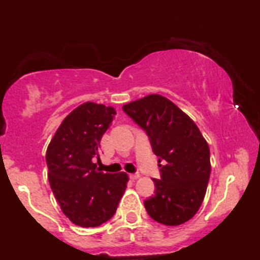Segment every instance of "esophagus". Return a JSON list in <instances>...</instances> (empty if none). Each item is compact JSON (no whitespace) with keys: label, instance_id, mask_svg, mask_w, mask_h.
<instances>
[{"label":"esophagus","instance_id":"esophagus-1","mask_svg":"<svg viewBox=\"0 0 260 260\" xmlns=\"http://www.w3.org/2000/svg\"><path fill=\"white\" fill-rule=\"evenodd\" d=\"M139 177H140L139 174H131V175H129V178H131V180H133V181L138 180Z\"/></svg>","mask_w":260,"mask_h":260}]
</instances>
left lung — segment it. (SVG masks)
Wrapping results in <instances>:
<instances>
[{
	"label": "left lung",
	"mask_w": 260,
	"mask_h": 260,
	"mask_svg": "<svg viewBox=\"0 0 260 260\" xmlns=\"http://www.w3.org/2000/svg\"><path fill=\"white\" fill-rule=\"evenodd\" d=\"M124 112L147 131L159 157L161 180L155 196L144 202L155 221L177 226L196 215L204 201L210 177V149L194 121L159 94L124 104Z\"/></svg>",
	"instance_id": "obj_1"
}]
</instances>
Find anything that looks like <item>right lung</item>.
<instances>
[{
    "mask_svg": "<svg viewBox=\"0 0 260 260\" xmlns=\"http://www.w3.org/2000/svg\"><path fill=\"white\" fill-rule=\"evenodd\" d=\"M116 110L88 101L62 121L46 150L47 177L53 196L68 219L82 228H96L116 213L127 188L128 175L104 174L99 159L104 133Z\"/></svg>",
    "mask_w": 260,
    "mask_h": 260,
    "instance_id": "obj_1",
    "label": "right lung"
}]
</instances>
